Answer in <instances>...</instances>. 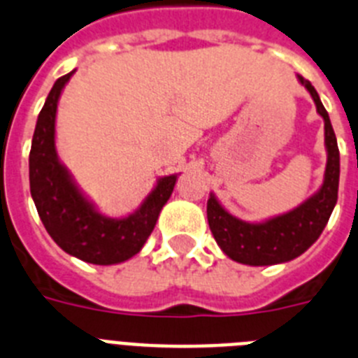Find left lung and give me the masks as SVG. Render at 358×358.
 Returning a JSON list of instances; mask_svg holds the SVG:
<instances>
[{"label":"left lung","instance_id":"left-lung-1","mask_svg":"<svg viewBox=\"0 0 358 358\" xmlns=\"http://www.w3.org/2000/svg\"><path fill=\"white\" fill-rule=\"evenodd\" d=\"M299 80L306 86L317 106V111L324 119V141L328 149L324 183L315 196L304 201L292 213L273 217L265 223H245L231 216L210 194L207 200V220L216 243L231 259L245 265L263 266L290 261L315 241L324 231L331 210L337 203L338 192V148L334 127L329 122L328 111L324 110L321 99L310 80L299 76Z\"/></svg>","mask_w":358,"mask_h":358}]
</instances>
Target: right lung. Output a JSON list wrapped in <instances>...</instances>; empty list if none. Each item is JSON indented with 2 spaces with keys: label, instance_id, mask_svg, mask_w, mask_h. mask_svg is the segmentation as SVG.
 <instances>
[{
  "label": "right lung",
  "instance_id": "right-lung-1",
  "mask_svg": "<svg viewBox=\"0 0 358 358\" xmlns=\"http://www.w3.org/2000/svg\"><path fill=\"white\" fill-rule=\"evenodd\" d=\"M71 73L55 80L37 117L29 160L30 192L43 225L64 252L93 265H115L141 252L169 200L176 176L158 180L155 191L131 216L111 220L93 209L55 155V111Z\"/></svg>",
  "mask_w": 358,
  "mask_h": 358
}]
</instances>
